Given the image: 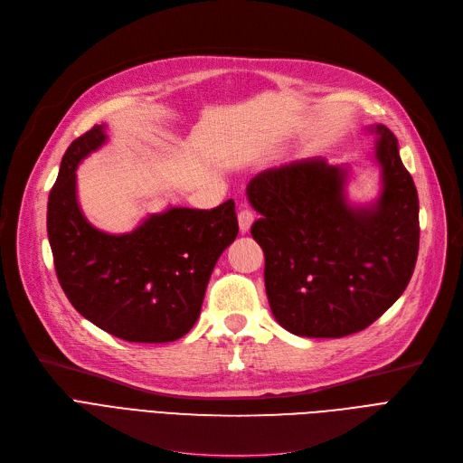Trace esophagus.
Wrapping results in <instances>:
<instances>
[{
	"label": "esophagus",
	"mask_w": 463,
	"mask_h": 463,
	"mask_svg": "<svg viewBox=\"0 0 463 463\" xmlns=\"http://www.w3.org/2000/svg\"><path fill=\"white\" fill-rule=\"evenodd\" d=\"M253 222H255L253 212H251L250 208H246V206H240V212H238V227H240V232H241V234L248 232V231L251 229Z\"/></svg>",
	"instance_id": "34e87169"
}]
</instances>
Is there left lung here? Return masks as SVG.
<instances>
[{
    "label": "left lung",
    "instance_id": "8db88e82",
    "mask_svg": "<svg viewBox=\"0 0 463 463\" xmlns=\"http://www.w3.org/2000/svg\"><path fill=\"white\" fill-rule=\"evenodd\" d=\"M375 137L379 193L349 199V165L307 157L262 170L246 187L260 215L251 236L264 251L274 319L304 337H344L377 321L405 290L419 255V194L394 133Z\"/></svg>",
    "mask_w": 463,
    "mask_h": 463
}]
</instances>
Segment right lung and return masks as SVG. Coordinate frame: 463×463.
Returning a JSON list of instances; mask_svg holds the SVG:
<instances>
[{"instance_id":"obj_1","label":"right lung","mask_w":463,"mask_h":463,"mask_svg":"<svg viewBox=\"0 0 463 463\" xmlns=\"http://www.w3.org/2000/svg\"><path fill=\"white\" fill-rule=\"evenodd\" d=\"M107 142V124L72 140L48 197L60 285L84 319L116 337L176 342L197 323L213 266L238 234L234 201L213 210L166 206L121 234L97 229L79 203L77 168Z\"/></svg>"}]
</instances>
